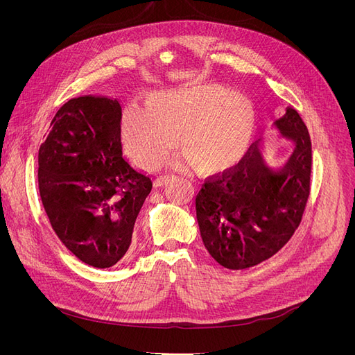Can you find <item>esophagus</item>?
Masks as SVG:
<instances>
[{
	"instance_id": "esophagus-1",
	"label": "esophagus",
	"mask_w": 355,
	"mask_h": 355,
	"mask_svg": "<svg viewBox=\"0 0 355 355\" xmlns=\"http://www.w3.org/2000/svg\"><path fill=\"white\" fill-rule=\"evenodd\" d=\"M168 180H170L168 176H159V178L155 179L154 185H155V188H161V187H164Z\"/></svg>"
}]
</instances>
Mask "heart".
<instances>
[{
	"instance_id": "b5f03b06",
	"label": "heart",
	"mask_w": 355,
	"mask_h": 355,
	"mask_svg": "<svg viewBox=\"0 0 355 355\" xmlns=\"http://www.w3.org/2000/svg\"><path fill=\"white\" fill-rule=\"evenodd\" d=\"M254 135V111L245 96L214 83L154 92L145 108L123 118V141L135 163L157 168L175 146L201 175L222 173L241 163Z\"/></svg>"
}]
</instances>
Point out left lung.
Instances as JSON below:
<instances>
[{"label": "left lung", "instance_id": "8db88e82", "mask_svg": "<svg viewBox=\"0 0 355 355\" xmlns=\"http://www.w3.org/2000/svg\"><path fill=\"white\" fill-rule=\"evenodd\" d=\"M272 128L292 146L282 168L271 166L256 142L237 168L206 182L196 198L204 247L228 270L270 259L292 239L306 206L313 158L308 128L293 108Z\"/></svg>", "mask_w": 355, "mask_h": 355}]
</instances>
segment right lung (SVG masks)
Segmentation results:
<instances>
[{
	"label": "right lung",
	"instance_id": "add662e5",
	"mask_svg": "<svg viewBox=\"0 0 355 355\" xmlns=\"http://www.w3.org/2000/svg\"><path fill=\"white\" fill-rule=\"evenodd\" d=\"M121 106L68 101L38 151V187L51 228L80 261L110 268L125 254L153 180L123 158Z\"/></svg>",
	"mask_w": 355,
	"mask_h": 355
}]
</instances>
